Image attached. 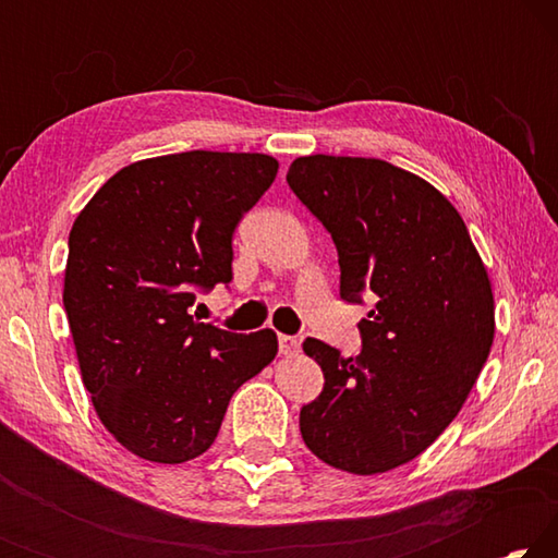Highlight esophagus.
Here are the masks:
<instances>
[{
  "instance_id": "obj_1",
  "label": "esophagus",
  "mask_w": 558,
  "mask_h": 558,
  "mask_svg": "<svg viewBox=\"0 0 558 558\" xmlns=\"http://www.w3.org/2000/svg\"><path fill=\"white\" fill-rule=\"evenodd\" d=\"M278 347H280V354L282 356H295L300 352V342L295 337H288V335H280L278 337Z\"/></svg>"
}]
</instances>
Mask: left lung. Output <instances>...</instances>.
I'll list each match as a JSON object with an SVG mask.
<instances>
[{
    "instance_id": "left-lung-1",
    "label": "left lung",
    "mask_w": 558,
    "mask_h": 558,
    "mask_svg": "<svg viewBox=\"0 0 558 558\" xmlns=\"http://www.w3.org/2000/svg\"><path fill=\"white\" fill-rule=\"evenodd\" d=\"M288 184L332 235L339 295L374 302L354 359L313 337L302 344L325 374L300 411L302 440L352 475L393 470L436 442L483 372L493 282L456 206L418 174L310 155L290 165Z\"/></svg>"
}]
</instances>
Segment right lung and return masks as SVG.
<instances>
[{
	"label": "right lung",
	"instance_id": "right-lung-1",
	"mask_svg": "<svg viewBox=\"0 0 558 558\" xmlns=\"http://www.w3.org/2000/svg\"><path fill=\"white\" fill-rule=\"evenodd\" d=\"M276 174L260 153L149 157L75 216L63 307L98 418L132 456L199 458L235 389L276 359L272 329L235 335L189 315L194 288L231 280L235 226Z\"/></svg>",
	"mask_w": 558,
	"mask_h": 558
}]
</instances>
